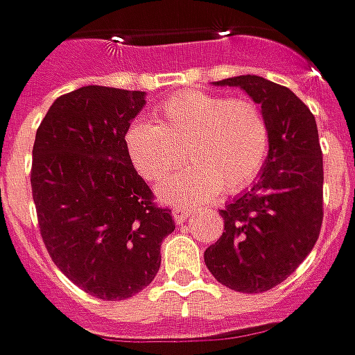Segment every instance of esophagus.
Segmentation results:
<instances>
[{"mask_svg":"<svg viewBox=\"0 0 355 355\" xmlns=\"http://www.w3.org/2000/svg\"><path fill=\"white\" fill-rule=\"evenodd\" d=\"M171 215H173V221H175V223H184V221H187V217L191 215V211L185 209V207H173Z\"/></svg>","mask_w":355,"mask_h":355,"instance_id":"1","label":"esophagus"}]
</instances>
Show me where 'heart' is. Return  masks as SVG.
Returning <instances> with one entry per match:
<instances>
[{
  "label": "heart",
  "mask_w": 355,
  "mask_h": 355,
  "mask_svg": "<svg viewBox=\"0 0 355 355\" xmlns=\"http://www.w3.org/2000/svg\"><path fill=\"white\" fill-rule=\"evenodd\" d=\"M270 124L249 98L201 90L171 96L157 108V124L130 122L124 150L134 170L157 184L185 162L184 173L157 187L168 203L198 205L221 193H239L261 175L270 154Z\"/></svg>",
  "instance_id": "obj_1"
}]
</instances>
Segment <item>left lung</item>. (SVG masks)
Segmentation results:
<instances>
[{
	"instance_id": "left-lung-1",
	"label": "left lung",
	"mask_w": 355,
	"mask_h": 355,
	"mask_svg": "<svg viewBox=\"0 0 355 355\" xmlns=\"http://www.w3.org/2000/svg\"><path fill=\"white\" fill-rule=\"evenodd\" d=\"M215 85L243 89L265 110L272 144L254 185L221 209L223 235L203 259L227 288L265 293L293 275L320 235L324 164L318 128L293 90L263 76H233Z\"/></svg>"
}]
</instances>
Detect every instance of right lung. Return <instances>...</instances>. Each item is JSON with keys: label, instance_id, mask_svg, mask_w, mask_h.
<instances>
[{"label": "right lung", "instance_id": "obj_1", "mask_svg": "<svg viewBox=\"0 0 355 355\" xmlns=\"http://www.w3.org/2000/svg\"><path fill=\"white\" fill-rule=\"evenodd\" d=\"M144 104L142 90L80 87L53 103L35 136L31 191L43 243L64 277L103 300L144 291L175 229L124 150Z\"/></svg>", "mask_w": 355, "mask_h": 355}]
</instances>
